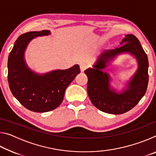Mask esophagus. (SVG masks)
<instances>
[{
	"mask_svg": "<svg viewBox=\"0 0 156 156\" xmlns=\"http://www.w3.org/2000/svg\"><path fill=\"white\" fill-rule=\"evenodd\" d=\"M80 68L81 72H84V71L87 68V65L84 62H81L80 63Z\"/></svg>",
	"mask_w": 156,
	"mask_h": 156,
	"instance_id": "esophagus-1",
	"label": "esophagus"
}]
</instances>
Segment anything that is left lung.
<instances>
[{
    "label": "left lung",
    "instance_id": "obj_1",
    "mask_svg": "<svg viewBox=\"0 0 156 156\" xmlns=\"http://www.w3.org/2000/svg\"><path fill=\"white\" fill-rule=\"evenodd\" d=\"M115 49L106 50L100 54L93 68H88L84 73L88 78L87 92L95 107L111 114H122L131 110L138 103L146 93L149 82V61L138 39L133 34H127ZM129 52L135 56L139 68L129 82L128 88L118 93L110 88L109 75L102 72L109 62L120 53Z\"/></svg>",
    "mask_w": 156,
    "mask_h": 156
}]
</instances>
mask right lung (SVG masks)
Listing matches in <instances>:
<instances>
[{"label": "right lung", "instance_id": "right-lung-1", "mask_svg": "<svg viewBox=\"0 0 156 156\" xmlns=\"http://www.w3.org/2000/svg\"><path fill=\"white\" fill-rule=\"evenodd\" d=\"M49 30L23 34L15 42L8 57V83L12 94L26 109L43 113L57 108L62 103L65 89L78 73V65L65 70L38 74L31 71L24 59L25 51L33 38L47 36Z\"/></svg>", "mask_w": 156, "mask_h": 156}]
</instances>
